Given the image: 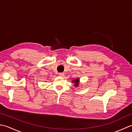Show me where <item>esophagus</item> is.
Wrapping results in <instances>:
<instances>
[{
  "mask_svg": "<svg viewBox=\"0 0 132 132\" xmlns=\"http://www.w3.org/2000/svg\"><path fill=\"white\" fill-rule=\"evenodd\" d=\"M63 75H64V73H63V72H60V73H59V76L63 77Z\"/></svg>",
  "mask_w": 132,
  "mask_h": 132,
  "instance_id": "34e87169",
  "label": "esophagus"
}]
</instances>
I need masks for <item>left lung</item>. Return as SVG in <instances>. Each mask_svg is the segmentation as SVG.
<instances>
[{"label": "left lung", "mask_w": 132, "mask_h": 132, "mask_svg": "<svg viewBox=\"0 0 132 132\" xmlns=\"http://www.w3.org/2000/svg\"><path fill=\"white\" fill-rule=\"evenodd\" d=\"M79 79H75L74 80L72 81L74 83H75V86H78V83H79Z\"/></svg>", "instance_id": "obj_1"}]
</instances>
